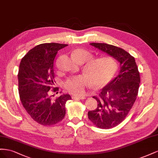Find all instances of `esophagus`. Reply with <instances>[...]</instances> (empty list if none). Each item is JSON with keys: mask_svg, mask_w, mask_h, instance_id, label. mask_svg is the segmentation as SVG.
<instances>
[{"mask_svg": "<svg viewBox=\"0 0 158 158\" xmlns=\"http://www.w3.org/2000/svg\"><path fill=\"white\" fill-rule=\"evenodd\" d=\"M72 98L75 99V100H82V99H85V97H77V96H73Z\"/></svg>", "mask_w": 158, "mask_h": 158, "instance_id": "34e87169", "label": "esophagus"}]
</instances>
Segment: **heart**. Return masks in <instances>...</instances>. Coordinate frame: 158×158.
Listing matches in <instances>:
<instances>
[{"label": "heart", "mask_w": 158, "mask_h": 158, "mask_svg": "<svg viewBox=\"0 0 158 158\" xmlns=\"http://www.w3.org/2000/svg\"><path fill=\"white\" fill-rule=\"evenodd\" d=\"M73 56L79 62L88 61L83 67V71L86 75L72 77L65 82V89L75 96L84 95L87 89L91 85L97 89L106 86L118 70V63L111 56H103L92 59V53L83 49H76Z\"/></svg>", "instance_id": "1"}]
</instances>
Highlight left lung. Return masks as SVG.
<instances>
[{
	"label": "left lung",
	"instance_id": "left-lung-1",
	"mask_svg": "<svg viewBox=\"0 0 158 158\" xmlns=\"http://www.w3.org/2000/svg\"><path fill=\"white\" fill-rule=\"evenodd\" d=\"M91 46L114 57L120 63L118 75L102 89L95 110L88 112L89 119L98 127L109 129L119 124L128 115L138 96L140 77L135 59L124 49L105 43Z\"/></svg>",
	"mask_w": 158,
	"mask_h": 158
}]
</instances>
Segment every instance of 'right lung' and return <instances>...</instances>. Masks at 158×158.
<instances>
[{
	"mask_svg": "<svg viewBox=\"0 0 158 158\" xmlns=\"http://www.w3.org/2000/svg\"><path fill=\"white\" fill-rule=\"evenodd\" d=\"M67 46L58 43L39 44L20 61L18 79L21 102L31 118L44 126L56 124L64 119L66 102L71 98L68 94L56 99L52 95V92L59 91L58 87H53V61L57 52Z\"/></svg>",
	"mask_w": 158,
	"mask_h": 158,
	"instance_id": "add662e5",
	"label": "right lung"
}]
</instances>
